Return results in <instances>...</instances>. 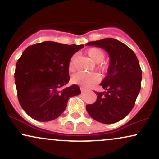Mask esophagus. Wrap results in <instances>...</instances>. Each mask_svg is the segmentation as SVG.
<instances>
[{
  "mask_svg": "<svg viewBox=\"0 0 159 159\" xmlns=\"http://www.w3.org/2000/svg\"><path fill=\"white\" fill-rule=\"evenodd\" d=\"M81 91L82 93H83V92H85V91H86V89H85V88H84L83 87H81Z\"/></svg>",
  "mask_w": 159,
  "mask_h": 159,
  "instance_id": "1",
  "label": "esophagus"
}]
</instances>
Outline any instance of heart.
<instances>
[{"label":"heart","mask_w":159,"mask_h":159,"mask_svg":"<svg viewBox=\"0 0 159 159\" xmlns=\"http://www.w3.org/2000/svg\"><path fill=\"white\" fill-rule=\"evenodd\" d=\"M87 54L95 63H100L105 58V52L102 49L99 48H92L87 51ZM76 55H73L71 58L69 64L70 71H74L75 69ZM100 70L105 72L107 69V65L102 63L99 66ZM98 81V76L96 73H87V72H80L75 74L72 77V81L75 84H81L84 87H90L96 84Z\"/></svg>","instance_id":"heart-1"}]
</instances>
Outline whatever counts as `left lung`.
I'll use <instances>...</instances> for the list:
<instances>
[{
    "label": "left lung",
    "mask_w": 159,
    "mask_h": 159,
    "mask_svg": "<svg viewBox=\"0 0 159 159\" xmlns=\"http://www.w3.org/2000/svg\"><path fill=\"white\" fill-rule=\"evenodd\" d=\"M106 51L110 57L107 75L101 82L104 92H96L97 99L86 109L93 119L111 124L130 113L141 87L142 71L134 52L122 42L105 38L87 43Z\"/></svg>",
    "instance_id": "obj_1"
}]
</instances>
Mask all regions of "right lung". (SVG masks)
Listing matches in <instances>:
<instances>
[{"label":"right lung","mask_w":159,"mask_h":159,"mask_svg":"<svg viewBox=\"0 0 159 159\" xmlns=\"http://www.w3.org/2000/svg\"><path fill=\"white\" fill-rule=\"evenodd\" d=\"M84 45H65L52 41L30 45L16 66L15 83L23 110L40 122L55 120L66 107L69 98L81 94L69 81V64Z\"/></svg>","instance_id":"add662e5"}]
</instances>
